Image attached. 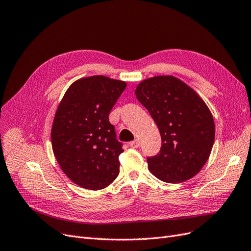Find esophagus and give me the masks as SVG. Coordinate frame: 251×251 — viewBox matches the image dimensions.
Here are the masks:
<instances>
[{
    "label": "esophagus",
    "mask_w": 251,
    "mask_h": 251,
    "mask_svg": "<svg viewBox=\"0 0 251 251\" xmlns=\"http://www.w3.org/2000/svg\"><path fill=\"white\" fill-rule=\"evenodd\" d=\"M128 144H130V146H131L132 148H139V147H140V141L136 139V140H134V141H131Z\"/></svg>",
    "instance_id": "1"
}]
</instances>
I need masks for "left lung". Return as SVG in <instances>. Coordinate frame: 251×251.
<instances>
[{
  "instance_id": "left-lung-1",
  "label": "left lung",
  "mask_w": 251,
  "mask_h": 251,
  "mask_svg": "<svg viewBox=\"0 0 251 251\" xmlns=\"http://www.w3.org/2000/svg\"><path fill=\"white\" fill-rule=\"evenodd\" d=\"M135 94L160 131V153L148 158L149 171L168 183L193 178L208 160L215 121L207 104L187 83L173 75L142 80Z\"/></svg>"
}]
</instances>
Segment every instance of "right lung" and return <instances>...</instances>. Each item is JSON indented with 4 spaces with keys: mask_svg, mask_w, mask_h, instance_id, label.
I'll return each instance as SVG.
<instances>
[{
    "mask_svg": "<svg viewBox=\"0 0 251 251\" xmlns=\"http://www.w3.org/2000/svg\"><path fill=\"white\" fill-rule=\"evenodd\" d=\"M126 82L103 75L82 77L67 89L51 127L53 154L75 184L91 191L110 185L119 174L123 144L109 114Z\"/></svg>",
    "mask_w": 251,
    "mask_h": 251,
    "instance_id": "right-lung-1",
    "label": "right lung"
}]
</instances>
